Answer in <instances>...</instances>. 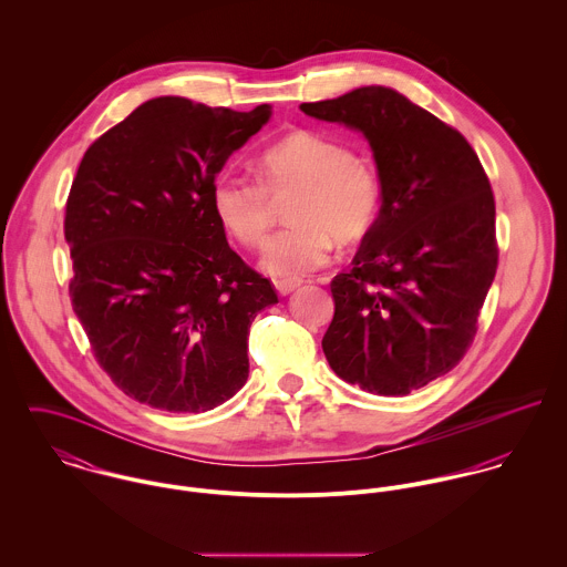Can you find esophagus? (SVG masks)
Masks as SVG:
<instances>
[{
    "instance_id": "34e87169",
    "label": "esophagus",
    "mask_w": 567,
    "mask_h": 567,
    "mask_svg": "<svg viewBox=\"0 0 567 567\" xmlns=\"http://www.w3.org/2000/svg\"><path fill=\"white\" fill-rule=\"evenodd\" d=\"M303 281L301 279H279V281H275V288H277V292L279 295H290V292H295L299 286H301Z\"/></svg>"
}]
</instances>
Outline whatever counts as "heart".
<instances>
[{"label":"heart","instance_id":"obj_1","mask_svg":"<svg viewBox=\"0 0 567 567\" xmlns=\"http://www.w3.org/2000/svg\"><path fill=\"white\" fill-rule=\"evenodd\" d=\"M286 205L292 223L264 250V266L277 277H299L321 268L333 240H362L382 212L378 169L342 142L297 131L259 155V181L223 172L212 187V205L223 227L248 248H259Z\"/></svg>","mask_w":567,"mask_h":567}]
</instances>
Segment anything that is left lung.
<instances>
[{
    "label": "left lung",
    "instance_id": "left-lung-1",
    "mask_svg": "<svg viewBox=\"0 0 567 567\" xmlns=\"http://www.w3.org/2000/svg\"><path fill=\"white\" fill-rule=\"evenodd\" d=\"M306 115L364 133L382 212L331 279L323 351L338 378L375 395H408L467 353L497 270L495 200L470 142L389 86H360Z\"/></svg>",
    "mask_w": 567,
    "mask_h": 567
}]
</instances>
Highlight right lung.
I'll list each match as a JSON object with an SVG mask.
<instances>
[{"instance_id":"1","label":"right lung","mask_w":567,"mask_h":567,"mask_svg":"<svg viewBox=\"0 0 567 567\" xmlns=\"http://www.w3.org/2000/svg\"><path fill=\"white\" fill-rule=\"evenodd\" d=\"M270 117L165 95L84 153L65 207L70 297L93 358L140 404L205 412L248 378V327L277 295L212 205L225 162Z\"/></svg>"}]
</instances>
